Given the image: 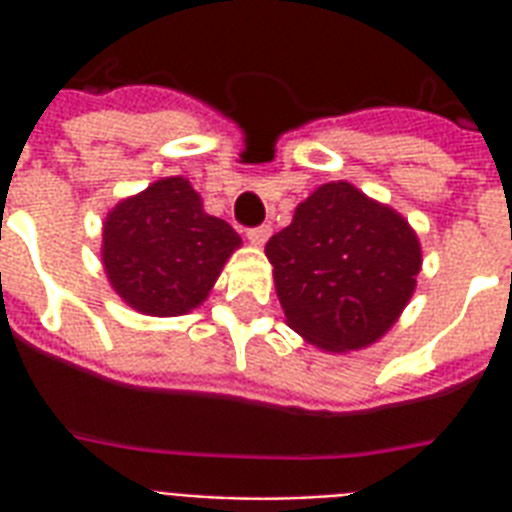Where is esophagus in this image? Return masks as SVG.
Masks as SVG:
<instances>
[{
  "mask_svg": "<svg viewBox=\"0 0 512 512\" xmlns=\"http://www.w3.org/2000/svg\"><path fill=\"white\" fill-rule=\"evenodd\" d=\"M271 236V225H257V228H249L247 239L255 244V247H263L265 241Z\"/></svg>",
  "mask_w": 512,
  "mask_h": 512,
  "instance_id": "1",
  "label": "esophagus"
}]
</instances>
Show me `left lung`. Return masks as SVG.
Instances as JSON below:
<instances>
[{
	"label": "left lung",
	"instance_id": "1",
	"mask_svg": "<svg viewBox=\"0 0 512 512\" xmlns=\"http://www.w3.org/2000/svg\"><path fill=\"white\" fill-rule=\"evenodd\" d=\"M265 255L289 327L332 353L380 340L409 303L422 268L412 225L345 180L297 204Z\"/></svg>",
	"mask_w": 512,
	"mask_h": 512
}]
</instances>
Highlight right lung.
I'll list each match as a JSON object with an SVG mask.
<instances>
[{"label":"right lung","mask_w":512,"mask_h":512,"mask_svg":"<svg viewBox=\"0 0 512 512\" xmlns=\"http://www.w3.org/2000/svg\"><path fill=\"white\" fill-rule=\"evenodd\" d=\"M241 247L231 225L201 207L185 177H162L122 199L103 223V268L124 303L146 316L199 308Z\"/></svg>","instance_id":"1"}]
</instances>
